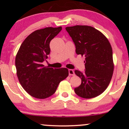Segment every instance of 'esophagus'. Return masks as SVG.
<instances>
[{
  "mask_svg": "<svg viewBox=\"0 0 129 129\" xmlns=\"http://www.w3.org/2000/svg\"><path fill=\"white\" fill-rule=\"evenodd\" d=\"M69 75H71V76H74V75H75V72L73 71V70L69 69Z\"/></svg>",
  "mask_w": 129,
  "mask_h": 129,
  "instance_id": "34e87169",
  "label": "esophagus"
}]
</instances>
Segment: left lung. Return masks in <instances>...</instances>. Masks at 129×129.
<instances>
[{
	"label": "left lung",
	"mask_w": 129,
	"mask_h": 129,
	"mask_svg": "<svg viewBox=\"0 0 129 129\" xmlns=\"http://www.w3.org/2000/svg\"><path fill=\"white\" fill-rule=\"evenodd\" d=\"M66 29L75 43L76 54L85 57V72L75 71L81 79L75 93L85 99L96 97L107 88L113 76L112 46L107 38L92 26L75 25Z\"/></svg>",
	"instance_id": "1"
}]
</instances>
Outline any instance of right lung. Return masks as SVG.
I'll use <instances>...</instances> for the list:
<instances>
[{"label": "right lung", "instance_id": "obj_1", "mask_svg": "<svg viewBox=\"0 0 129 129\" xmlns=\"http://www.w3.org/2000/svg\"><path fill=\"white\" fill-rule=\"evenodd\" d=\"M61 29L59 26L35 31L24 40L17 51L15 59L17 78L23 89L33 97L51 96L60 82L69 76L66 68L54 69L42 64L50 53V41Z\"/></svg>", "mask_w": 129, "mask_h": 129}]
</instances>
